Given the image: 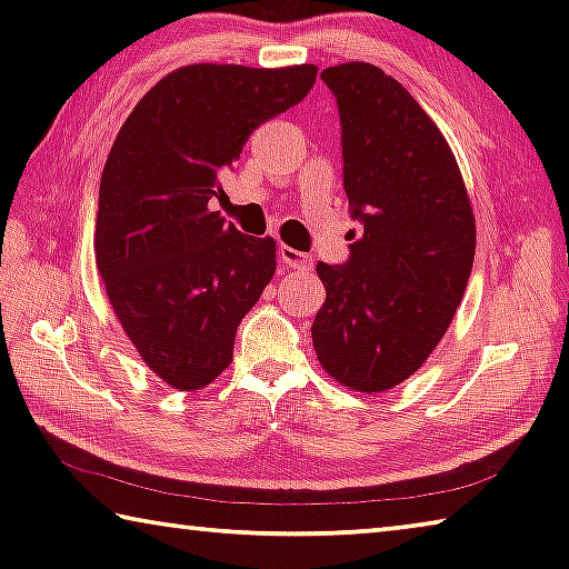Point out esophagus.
Instances as JSON below:
<instances>
[{
  "label": "esophagus",
  "instance_id": "esophagus-1",
  "mask_svg": "<svg viewBox=\"0 0 569 569\" xmlns=\"http://www.w3.org/2000/svg\"><path fill=\"white\" fill-rule=\"evenodd\" d=\"M278 256H281L283 266L291 268V271H308V268H311V256H306V253H301V250H296L291 246L278 248Z\"/></svg>",
  "mask_w": 569,
  "mask_h": 569
}]
</instances>
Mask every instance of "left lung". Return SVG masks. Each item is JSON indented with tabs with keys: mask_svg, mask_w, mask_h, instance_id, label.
I'll list each match as a JSON object with an SVG mask.
<instances>
[{
	"mask_svg": "<svg viewBox=\"0 0 569 569\" xmlns=\"http://www.w3.org/2000/svg\"><path fill=\"white\" fill-rule=\"evenodd\" d=\"M321 80L339 102L343 190L363 228L343 266H316L326 301L311 339L331 379L377 393L409 379L447 333L477 226L449 142L393 77L346 62Z\"/></svg>",
	"mask_w": 569,
	"mask_h": 569,
	"instance_id": "obj_1",
	"label": "left lung"
}]
</instances>
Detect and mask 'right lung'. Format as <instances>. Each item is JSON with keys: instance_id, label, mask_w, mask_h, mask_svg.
I'll list each match as a JSON object with an SVG mask.
<instances>
[{"instance_id": "add662e5", "label": "right lung", "mask_w": 569, "mask_h": 569, "mask_svg": "<svg viewBox=\"0 0 569 569\" xmlns=\"http://www.w3.org/2000/svg\"><path fill=\"white\" fill-rule=\"evenodd\" d=\"M316 64H188L142 98L100 180L94 258L148 369L196 391L233 359L238 323L276 273V240L208 208L258 124L301 102Z\"/></svg>"}]
</instances>
